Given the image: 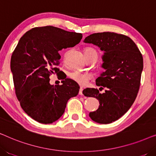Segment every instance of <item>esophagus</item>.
I'll list each match as a JSON object with an SVG mask.
<instances>
[{"mask_svg": "<svg viewBox=\"0 0 156 156\" xmlns=\"http://www.w3.org/2000/svg\"><path fill=\"white\" fill-rule=\"evenodd\" d=\"M82 91H83V88H82V87H80V91H79V94H80V95H83V94H82Z\"/></svg>", "mask_w": 156, "mask_h": 156, "instance_id": "esophagus-1", "label": "esophagus"}]
</instances>
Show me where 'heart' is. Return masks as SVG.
Here are the masks:
<instances>
[{
	"label": "heart",
	"instance_id": "heart-1",
	"mask_svg": "<svg viewBox=\"0 0 156 156\" xmlns=\"http://www.w3.org/2000/svg\"><path fill=\"white\" fill-rule=\"evenodd\" d=\"M84 51L85 56H86L87 59L91 56H92V55H96V56L98 57V53L97 51L94 48H90V47H86ZM68 76L72 80L77 83V84L84 86V85L87 84V82H88V81L91 77V75L89 73H87V72H83L77 71V70H74V71L69 72L68 74Z\"/></svg>",
	"mask_w": 156,
	"mask_h": 156
}]
</instances>
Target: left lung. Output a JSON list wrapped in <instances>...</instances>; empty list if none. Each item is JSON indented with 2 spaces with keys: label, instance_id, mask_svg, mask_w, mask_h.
I'll use <instances>...</instances> for the list:
<instances>
[{
  "label": "left lung",
  "instance_id": "8db88e82",
  "mask_svg": "<svg viewBox=\"0 0 156 156\" xmlns=\"http://www.w3.org/2000/svg\"><path fill=\"white\" fill-rule=\"evenodd\" d=\"M84 42L95 44L105 52L102 67L106 71L96 80V84L106 90L101 94L97 89L87 88L83 94L99 100V108L89 113L90 118L107 124L124 115L135 101L144 68L143 56L135 42L122 34L94 33L85 38Z\"/></svg>",
  "mask_w": 156,
  "mask_h": 156
}]
</instances>
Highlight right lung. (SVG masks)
I'll use <instances>...</instances> for the list:
<instances>
[{
	"mask_svg": "<svg viewBox=\"0 0 156 156\" xmlns=\"http://www.w3.org/2000/svg\"><path fill=\"white\" fill-rule=\"evenodd\" d=\"M82 38V33L44 26L32 28L19 40L10 59L16 94L23 111L37 122H55L68 100L78 94L74 81L65 79L54 86L50 76L59 71V51L74 47Z\"/></svg>",
	"mask_w": 156,
	"mask_h": 156,
	"instance_id": "right-lung-1",
	"label": "right lung"
}]
</instances>
